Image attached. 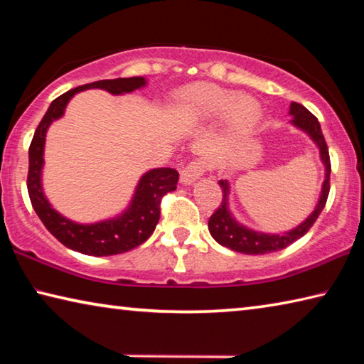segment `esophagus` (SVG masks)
I'll list each match as a JSON object with an SVG mask.
<instances>
[{
	"mask_svg": "<svg viewBox=\"0 0 364 364\" xmlns=\"http://www.w3.org/2000/svg\"><path fill=\"white\" fill-rule=\"evenodd\" d=\"M205 168H207L205 160H200V159L193 160V162H189L186 167L181 170V183L183 184L194 183L197 178H200L205 173Z\"/></svg>",
	"mask_w": 364,
	"mask_h": 364,
	"instance_id": "esophagus-1",
	"label": "esophagus"
}]
</instances>
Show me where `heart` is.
<instances>
[{
    "label": "heart",
    "mask_w": 364,
    "mask_h": 364,
    "mask_svg": "<svg viewBox=\"0 0 364 364\" xmlns=\"http://www.w3.org/2000/svg\"><path fill=\"white\" fill-rule=\"evenodd\" d=\"M184 106L200 117H218L226 114L228 127L234 134H245L260 119L258 104L250 97H239L234 91L217 85L200 83L189 88L183 96Z\"/></svg>",
    "instance_id": "obj_1"
}]
</instances>
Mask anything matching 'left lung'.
<instances>
[{"instance_id":"8db88e82","label":"left lung","mask_w":364,"mask_h":364,"mask_svg":"<svg viewBox=\"0 0 364 364\" xmlns=\"http://www.w3.org/2000/svg\"><path fill=\"white\" fill-rule=\"evenodd\" d=\"M291 114L294 115V120H292L294 125L301 128V130L310 134L311 139L318 144L319 152H321V159L326 167V180L323 183L321 197H319V202L315 208V212H313L300 226L295 228V230L289 231L286 234H281V236L279 234H263V232H255L252 230H247V228L239 225L237 221L231 217L226 204L228 181L220 180V188L223 191V199H221L217 210H215L212 213V217L208 218V231H210L215 241L234 252H241V254H249V255H262V254H268V252H278L281 249H286L287 245H291L292 242L297 241V239H300L304 234H306L308 230L315 225L319 213L323 212V208L326 205V200H328L329 189H331V159H329L328 144H326V139L323 136L321 127H319V122L316 117L299 102L291 104Z\"/></svg>"}]
</instances>
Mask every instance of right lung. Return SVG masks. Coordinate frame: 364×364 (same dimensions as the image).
Returning <instances> with one entry per match:
<instances>
[{
	"mask_svg": "<svg viewBox=\"0 0 364 364\" xmlns=\"http://www.w3.org/2000/svg\"><path fill=\"white\" fill-rule=\"evenodd\" d=\"M146 85L143 77L100 80L88 85L77 86L67 93L60 95L48 107L40 125L36 127L32 143L28 147V175L27 189L30 202L35 208L46 230L58 239L60 244L85 255L106 257L128 252L143 244L156 230L160 218V202L162 197L176 189L178 171L173 168H156L147 171L141 178L134 193L133 202L128 210L119 218L101 221L95 225H78L64 218L49 205L41 191V168L43 149H45L46 130L51 123L63 117L67 102L78 91L88 88H101L112 95L130 93Z\"/></svg>",
	"mask_w": 364,
	"mask_h": 364,
	"instance_id": "add662e5",
	"label": "right lung"
}]
</instances>
